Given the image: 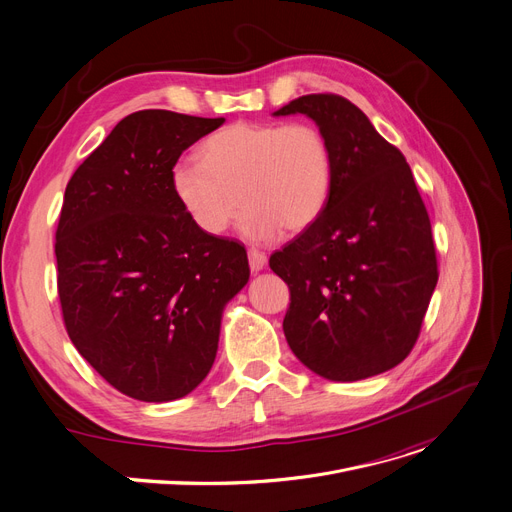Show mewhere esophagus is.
I'll return each mask as SVG.
<instances>
[{
	"label": "esophagus",
	"mask_w": 512,
	"mask_h": 512,
	"mask_svg": "<svg viewBox=\"0 0 512 512\" xmlns=\"http://www.w3.org/2000/svg\"><path fill=\"white\" fill-rule=\"evenodd\" d=\"M267 265V255L263 251H257V249H249V267L251 271H261L263 267Z\"/></svg>",
	"instance_id": "esophagus-1"
}]
</instances>
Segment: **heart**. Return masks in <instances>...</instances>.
I'll list each match as a JSON object with an SVG mask.
<instances>
[{
    "label": "heart",
    "instance_id": "obj_1",
    "mask_svg": "<svg viewBox=\"0 0 512 512\" xmlns=\"http://www.w3.org/2000/svg\"><path fill=\"white\" fill-rule=\"evenodd\" d=\"M331 183L329 143L308 122L230 124L206 138L200 161H179L171 171L177 202L202 232L222 235L241 202V230L253 241L312 226Z\"/></svg>",
    "mask_w": 512,
    "mask_h": 512
}]
</instances>
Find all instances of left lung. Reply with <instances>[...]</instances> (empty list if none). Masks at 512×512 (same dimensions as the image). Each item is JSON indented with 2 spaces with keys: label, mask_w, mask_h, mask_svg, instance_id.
Segmentation results:
<instances>
[{
  "label": "left lung",
  "mask_w": 512,
  "mask_h": 512,
  "mask_svg": "<svg viewBox=\"0 0 512 512\" xmlns=\"http://www.w3.org/2000/svg\"><path fill=\"white\" fill-rule=\"evenodd\" d=\"M306 114L333 157L329 202L269 267L290 288L284 335L314 374L355 382L412 351L439 271L431 220L404 155L335 94L302 96L273 116Z\"/></svg>",
  "instance_id": "left-lung-1"
}]
</instances>
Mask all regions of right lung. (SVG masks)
<instances>
[{"label": "right lung", "mask_w": 512, "mask_h": 512, "mask_svg": "<svg viewBox=\"0 0 512 512\" xmlns=\"http://www.w3.org/2000/svg\"><path fill=\"white\" fill-rule=\"evenodd\" d=\"M222 122L134 112L67 183L55 241L65 329L134 400H177L208 376L224 304L249 282L245 247L202 232L171 188L181 153Z\"/></svg>", "instance_id": "right-lung-1"}]
</instances>
